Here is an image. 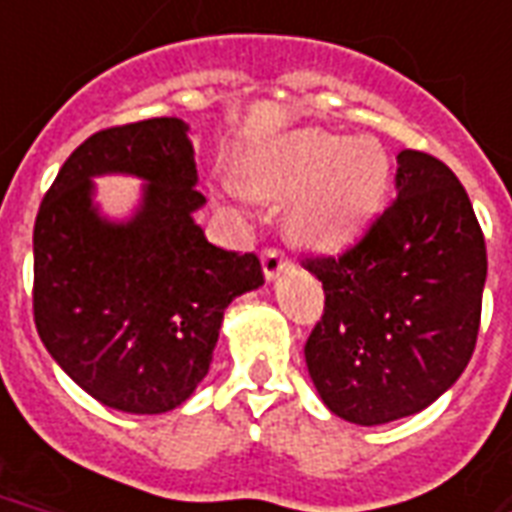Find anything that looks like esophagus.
I'll return each instance as SVG.
<instances>
[{
	"label": "esophagus",
	"mask_w": 512,
	"mask_h": 512,
	"mask_svg": "<svg viewBox=\"0 0 512 512\" xmlns=\"http://www.w3.org/2000/svg\"><path fill=\"white\" fill-rule=\"evenodd\" d=\"M290 265V257L284 255L282 249L279 247H268L263 252V273H265V279H276L279 273L284 271Z\"/></svg>",
	"instance_id": "1"
}]
</instances>
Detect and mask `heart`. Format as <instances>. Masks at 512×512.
Masks as SVG:
<instances>
[{
    "mask_svg": "<svg viewBox=\"0 0 512 512\" xmlns=\"http://www.w3.org/2000/svg\"><path fill=\"white\" fill-rule=\"evenodd\" d=\"M249 193L290 206V230L319 247H338L360 233L389 187V158L368 136L306 128L260 144L241 161Z\"/></svg>",
    "mask_w": 512,
    "mask_h": 512,
    "instance_id": "obj_1",
    "label": "heart"
}]
</instances>
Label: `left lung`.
I'll return each instance as SVG.
<instances>
[{
  "label": "left lung",
  "mask_w": 512,
  "mask_h": 512,
  "mask_svg": "<svg viewBox=\"0 0 512 512\" xmlns=\"http://www.w3.org/2000/svg\"><path fill=\"white\" fill-rule=\"evenodd\" d=\"M325 311L308 376L335 416L373 427L424 411L473 357L486 241L467 190L427 152L397 155V195L341 255H306Z\"/></svg>",
  "instance_id": "1"
}]
</instances>
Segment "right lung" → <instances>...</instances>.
Masks as SVG:
<instances>
[{
    "instance_id": "1",
    "label": "right lung",
    "mask_w": 512,
    "mask_h": 512,
    "mask_svg": "<svg viewBox=\"0 0 512 512\" xmlns=\"http://www.w3.org/2000/svg\"><path fill=\"white\" fill-rule=\"evenodd\" d=\"M134 173L151 185L134 221H101L90 177ZM193 144L179 117L88 136L53 179L34 222V325L74 384L126 413H166L212 362L222 314L257 290L255 252L209 244L193 212Z\"/></svg>"
}]
</instances>
